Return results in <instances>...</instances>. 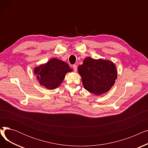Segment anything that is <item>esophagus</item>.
I'll return each instance as SVG.
<instances>
[{
  "label": "esophagus",
  "instance_id": "esophagus-1",
  "mask_svg": "<svg viewBox=\"0 0 148 148\" xmlns=\"http://www.w3.org/2000/svg\"><path fill=\"white\" fill-rule=\"evenodd\" d=\"M73 69H74V72H76L77 70V66L76 65H74L73 66Z\"/></svg>",
  "mask_w": 148,
  "mask_h": 148
}]
</instances>
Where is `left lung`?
<instances>
[{
  "label": "left lung",
  "instance_id": "obj_1",
  "mask_svg": "<svg viewBox=\"0 0 148 148\" xmlns=\"http://www.w3.org/2000/svg\"><path fill=\"white\" fill-rule=\"evenodd\" d=\"M78 73L82 77L84 89L96 95L107 92L117 79V70L112 61L102 59L85 58L79 66Z\"/></svg>",
  "mask_w": 148,
  "mask_h": 148
}]
</instances>
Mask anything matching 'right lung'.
I'll list each match as a JSON object with an SVG mask.
<instances>
[{"mask_svg":"<svg viewBox=\"0 0 148 148\" xmlns=\"http://www.w3.org/2000/svg\"><path fill=\"white\" fill-rule=\"evenodd\" d=\"M71 71L72 69H70L66 62L53 58L46 64L35 67L34 74L41 85L53 90L59 86L65 79L66 74Z\"/></svg>","mask_w":148,"mask_h":148,"instance_id":"add662e5","label":"right lung"}]
</instances>
